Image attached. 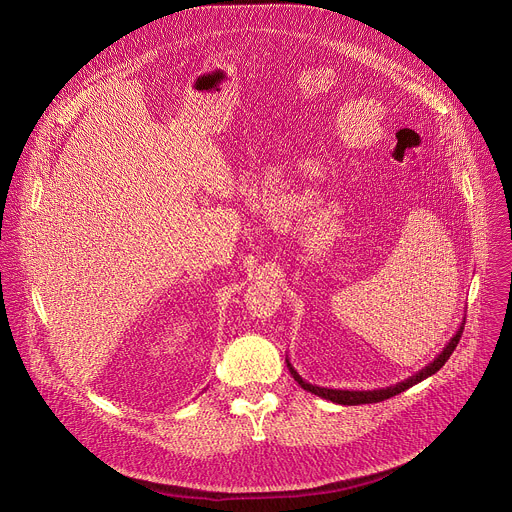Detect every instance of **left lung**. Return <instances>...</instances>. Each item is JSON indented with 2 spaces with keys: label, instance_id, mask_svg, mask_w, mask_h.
Segmentation results:
<instances>
[{
  "label": "left lung",
  "instance_id": "left-lung-1",
  "mask_svg": "<svg viewBox=\"0 0 512 512\" xmlns=\"http://www.w3.org/2000/svg\"><path fill=\"white\" fill-rule=\"evenodd\" d=\"M464 324H466V320L460 324V328L456 330V334L452 336V340L444 346V350H442L440 354H437V356L427 364V367H423L421 371H417L415 375H411L409 379H405V381H401V383H395V385H389V387H381V389L350 391V389H328V387L310 385L308 381H304V379L298 375V371H296L294 367H291L289 358H285V362H287V369H289L291 377H294V379L298 381V385H300L304 391H308V393H314V395H318V397H322V399H328V401H332V403H338V405L379 403V401H385V399H389V397H395V395L403 393L405 389H409V387L421 383L423 379H427V377H431V375H435L437 371H440V369L444 367V364L448 362L450 354L456 350V346H458V342H460V338H462V332H464Z\"/></svg>",
  "mask_w": 512,
  "mask_h": 512
}]
</instances>
